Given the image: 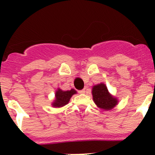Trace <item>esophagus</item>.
<instances>
[{
    "instance_id": "obj_1",
    "label": "esophagus",
    "mask_w": 155,
    "mask_h": 155,
    "mask_svg": "<svg viewBox=\"0 0 155 155\" xmlns=\"http://www.w3.org/2000/svg\"><path fill=\"white\" fill-rule=\"evenodd\" d=\"M86 91H87V88H84V89L81 90V91H79V93H81V94H84V93L86 92Z\"/></svg>"
}]
</instances>
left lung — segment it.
<instances>
[{
	"label": "left lung",
	"instance_id": "8db88e82",
	"mask_svg": "<svg viewBox=\"0 0 155 155\" xmlns=\"http://www.w3.org/2000/svg\"><path fill=\"white\" fill-rule=\"evenodd\" d=\"M91 90L93 101L99 109L104 111H109L118 105V98L109 93L104 83L95 84L93 86Z\"/></svg>",
	"mask_w": 155,
	"mask_h": 155
}]
</instances>
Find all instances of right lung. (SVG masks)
I'll return each mask as SVG.
<instances>
[{
  "instance_id": "1",
  "label": "right lung",
  "mask_w": 155,
  "mask_h": 155,
  "mask_svg": "<svg viewBox=\"0 0 155 155\" xmlns=\"http://www.w3.org/2000/svg\"><path fill=\"white\" fill-rule=\"evenodd\" d=\"M77 94L74 89L63 91L61 88H57L55 93V99L52 102V106L54 108H61L69 103L70 99L74 94Z\"/></svg>"
}]
</instances>
